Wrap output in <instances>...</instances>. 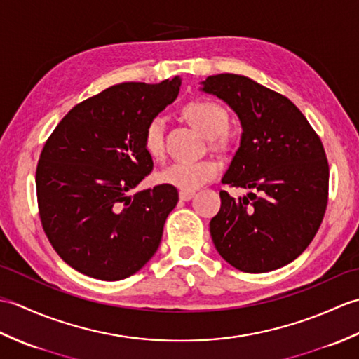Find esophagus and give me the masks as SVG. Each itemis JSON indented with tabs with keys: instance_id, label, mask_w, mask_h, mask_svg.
Here are the masks:
<instances>
[{
	"instance_id": "esophagus-1",
	"label": "esophagus",
	"mask_w": 359,
	"mask_h": 359,
	"mask_svg": "<svg viewBox=\"0 0 359 359\" xmlns=\"http://www.w3.org/2000/svg\"><path fill=\"white\" fill-rule=\"evenodd\" d=\"M194 194H196L194 191H180L179 197H180V201H189V199H193Z\"/></svg>"
}]
</instances>
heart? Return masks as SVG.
Wrapping results in <instances>:
<instances>
[{
  "label": "heart",
  "instance_id": "heart-1",
  "mask_svg": "<svg viewBox=\"0 0 359 359\" xmlns=\"http://www.w3.org/2000/svg\"><path fill=\"white\" fill-rule=\"evenodd\" d=\"M182 114L203 135L216 142L224 139V133L230 123L228 112L208 98H194L188 102L182 109ZM143 147L152 158L160 160L165 156V121L162 117L151 118L144 126ZM219 171L220 165L216 160L203 158L196 162L172 163L158 175V179L163 184L179 188L182 191H194L215 179Z\"/></svg>",
  "mask_w": 359,
  "mask_h": 359
}]
</instances>
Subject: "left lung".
<instances>
[{
  "label": "left lung",
  "instance_id": "8db88e82",
  "mask_svg": "<svg viewBox=\"0 0 359 359\" xmlns=\"http://www.w3.org/2000/svg\"><path fill=\"white\" fill-rule=\"evenodd\" d=\"M205 93L231 106L242 140L222 184L251 191H220L211 219L215 247L245 273L280 269L313 241L329 202V162L304 114L279 93L236 74L211 75Z\"/></svg>",
  "mask_w": 359,
  "mask_h": 359
}]
</instances>
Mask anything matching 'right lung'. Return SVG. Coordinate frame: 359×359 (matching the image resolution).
<instances>
[{
	"label": "right lung",
	"mask_w": 359,
	"mask_h": 359,
	"mask_svg": "<svg viewBox=\"0 0 359 359\" xmlns=\"http://www.w3.org/2000/svg\"><path fill=\"white\" fill-rule=\"evenodd\" d=\"M179 88V77L111 86L74 106L44 143L35 174L38 215L57 255L86 276L125 279L160 245L177 188L129 193L154 168L144 126Z\"/></svg>",
	"instance_id": "add662e5"
}]
</instances>
